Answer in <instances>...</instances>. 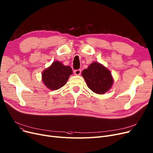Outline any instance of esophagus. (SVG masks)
<instances>
[{
	"label": "esophagus",
	"instance_id": "34e87169",
	"mask_svg": "<svg viewBox=\"0 0 153 153\" xmlns=\"http://www.w3.org/2000/svg\"><path fill=\"white\" fill-rule=\"evenodd\" d=\"M74 74L76 75L79 76V75L81 74V69H76V70H74Z\"/></svg>",
	"mask_w": 153,
	"mask_h": 153
}]
</instances>
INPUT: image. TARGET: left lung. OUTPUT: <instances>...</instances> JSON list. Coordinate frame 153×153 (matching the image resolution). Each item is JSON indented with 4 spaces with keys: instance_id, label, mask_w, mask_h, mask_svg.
<instances>
[{
    "instance_id": "left-lung-1",
    "label": "left lung",
    "mask_w": 153,
    "mask_h": 153,
    "mask_svg": "<svg viewBox=\"0 0 153 153\" xmlns=\"http://www.w3.org/2000/svg\"><path fill=\"white\" fill-rule=\"evenodd\" d=\"M86 84L94 92L103 94L108 91L114 81L110 71L99 62L92 63L82 72Z\"/></svg>"
}]
</instances>
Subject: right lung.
<instances>
[{
	"instance_id": "obj_1",
	"label": "right lung",
	"mask_w": 153,
	"mask_h": 153,
	"mask_svg": "<svg viewBox=\"0 0 153 153\" xmlns=\"http://www.w3.org/2000/svg\"><path fill=\"white\" fill-rule=\"evenodd\" d=\"M72 74L71 67L65 66L59 61H54L42 73L45 85L50 90H58L65 85Z\"/></svg>"
}]
</instances>
